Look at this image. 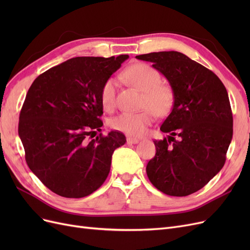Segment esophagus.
Returning <instances> with one entry per match:
<instances>
[{
    "label": "esophagus",
    "mask_w": 250,
    "mask_h": 250,
    "mask_svg": "<svg viewBox=\"0 0 250 250\" xmlns=\"http://www.w3.org/2000/svg\"><path fill=\"white\" fill-rule=\"evenodd\" d=\"M140 140L135 138H127V144H138Z\"/></svg>",
    "instance_id": "34e87169"
}]
</instances>
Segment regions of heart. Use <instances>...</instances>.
<instances>
[{"mask_svg":"<svg viewBox=\"0 0 250 250\" xmlns=\"http://www.w3.org/2000/svg\"><path fill=\"white\" fill-rule=\"evenodd\" d=\"M122 77L142 90L140 111L121 112L109 121L112 129L129 135H141L152 124L155 115L165 117L170 113L174 105V92L170 85L162 82L160 72L147 63H134L122 73ZM117 80L108 78L101 87L100 99L103 107L111 110L116 105Z\"/></svg>","mask_w":250,"mask_h":250,"instance_id":"1","label":"heart"}]
</instances>
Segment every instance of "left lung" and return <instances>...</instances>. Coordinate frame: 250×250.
<instances>
[{"label": "left lung", "instance_id": "8db88e82", "mask_svg": "<svg viewBox=\"0 0 250 250\" xmlns=\"http://www.w3.org/2000/svg\"><path fill=\"white\" fill-rule=\"evenodd\" d=\"M135 57L152 62L167 78L175 97L172 111L161 126L170 135L154 141L156 153L147 164L148 178L167 195L193 194L224 166L232 138L228 90L216 74L180 52Z\"/></svg>", "mask_w": 250, "mask_h": 250}]
</instances>
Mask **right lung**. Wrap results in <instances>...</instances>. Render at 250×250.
I'll return each instance as SVG.
<instances>
[{
    "label": "right lung",
    "instance_id": "right-lung-1",
    "mask_svg": "<svg viewBox=\"0 0 250 250\" xmlns=\"http://www.w3.org/2000/svg\"><path fill=\"white\" fill-rule=\"evenodd\" d=\"M128 55L75 57L53 66L30 86L20 113L26 162L52 192L82 198L99 188L113 151L126 143L120 131L101 130V87Z\"/></svg>",
    "mask_w": 250,
    "mask_h": 250
}]
</instances>
